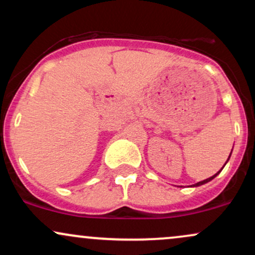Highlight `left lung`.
<instances>
[{"instance_id":"left-lung-1","label":"left lung","mask_w":255,"mask_h":255,"mask_svg":"<svg viewBox=\"0 0 255 255\" xmlns=\"http://www.w3.org/2000/svg\"><path fill=\"white\" fill-rule=\"evenodd\" d=\"M231 152H233V150H231ZM231 152H230V154H229V158H230V156H231ZM229 158H228V160H229ZM228 160H227V163H228ZM227 163H225V164H227ZM225 164L223 165V168L225 166ZM223 168L221 169V170H219L217 174H215L213 175V176H211V177H209V178H206V180H204V181H200V182H198V183H195V184H193L192 187H199V186H201V184H205V183H207V182H210V181L211 180H213V178H215L216 176H217V175L219 174V172H221L222 170H223Z\"/></svg>"}]
</instances>
